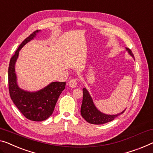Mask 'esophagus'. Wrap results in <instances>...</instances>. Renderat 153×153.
Wrapping results in <instances>:
<instances>
[{"instance_id":"1","label":"esophagus","mask_w":153,"mask_h":153,"mask_svg":"<svg viewBox=\"0 0 153 153\" xmlns=\"http://www.w3.org/2000/svg\"><path fill=\"white\" fill-rule=\"evenodd\" d=\"M77 85V81L76 79H72L69 81V86H70V87L75 88V87H76Z\"/></svg>"}]
</instances>
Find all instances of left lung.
Segmentation results:
<instances>
[{
    "label": "left lung",
    "instance_id": "8db88e82",
    "mask_svg": "<svg viewBox=\"0 0 153 153\" xmlns=\"http://www.w3.org/2000/svg\"><path fill=\"white\" fill-rule=\"evenodd\" d=\"M126 51L128 52V53L135 59L133 53H132L131 50L128 48L126 47ZM125 111L124 110L122 112H121L116 115H107L100 111L95 106L92 97L88 93L86 88H83V99L82 103L81 106V115L86 122L92 124H106L107 122H111L113 120H115L116 117L120 115Z\"/></svg>",
    "mask_w": 153,
    "mask_h": 153
}]
</instances>
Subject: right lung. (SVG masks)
I'll list each match as a JSON object with an SVG mask.
<instances>
[{
	"label": "right lung",
	"instance_id": "right-lung-1",
	"mask_svg": "<svg viewBox=\"0 0 153 153\" xmlns=\"http://www.w3.org/2000/svg\"><path fill=\"white\" fill-rule=\"evenodd\" d=\"M40 30H36L29 36L18 47L11 57L8 69L9 91L11 99L25 117L35 122H41L52 115L61 93L65 88V82H53L42 89L30 92L20 88L17 83L15 65L19 51L24 45L33 40Z\"/></svg>",
	"mask_w": 153,
	"mask_h": 153
}]
</instances>
